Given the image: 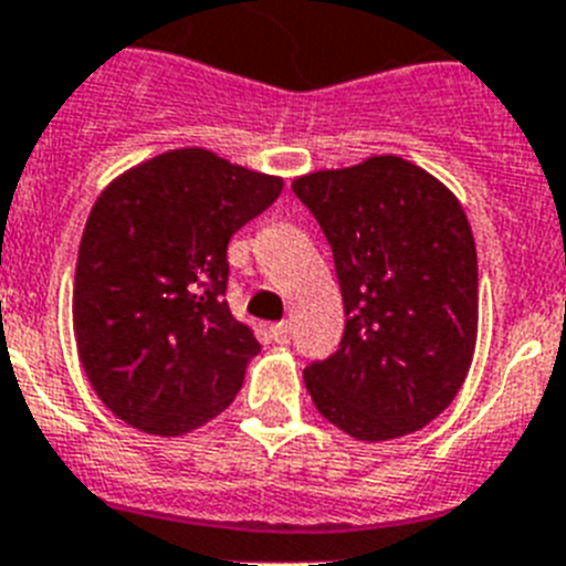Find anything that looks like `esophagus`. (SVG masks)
Wrapping results in <instances>:
<instances>
[{
  "mask_svg": "<svg viewBox=\"0 0 566 566\" xmlns=\"http://www.w3.org/2000/svg\"><path fill=\"white\" fill-rule=\"evenodd\" d=\"M291 334H293L291 322H275V325L270 327V336H273L279 345H287V342H291Z\"/></svg>",
  "mask_w": 566,
  "mask_h": 566,
  "instance_id": "1",
  "label": "esophagus"
}]
</instances>
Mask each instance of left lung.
I'll list each match as a JSON object with an SVG mask.
<instances>
[{"label": "left lung", "instance_id": "1", "mask_svg": "<svg viewBox=\"0 0 566 566\" xmlns=\"http://www.w3.org/2000/svg\"><path fill=\"white\" fill-rule=\"evenodd\" d=\"M334 250L345 305L339 348L305 368L313 406L356 440L434 420L478 342V253L469 218L420 166L377 155L293 180Z\"/></svg>", "mask_w": 566, "mask_h": 566}]
</instances>
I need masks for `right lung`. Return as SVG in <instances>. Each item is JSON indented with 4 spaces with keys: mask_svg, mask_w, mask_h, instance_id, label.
Here are the masks:
<instances>
[{
    "mask_svg": "<svg viewBox=\"0 0 566 566\" xmlns=\"http://www.w3.org/2000/svg\"><path fill=\"white\" fill-rule=\"evenodd\" d=\"M282 187L192 146L132 166L99 192L80 241L74 336L112 415L178 437L235 400L261 345L227 305V244Z\"/></svg>",
    "mask_w": 566,
    "mask_h": 566,
    "instance_id": "right-lung-1",
    "label": "right lung"
}]
</instances>
